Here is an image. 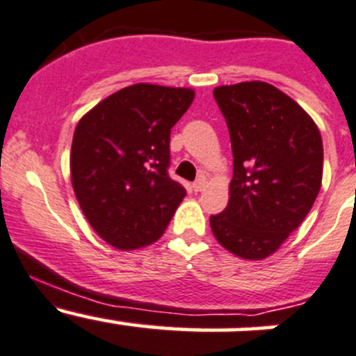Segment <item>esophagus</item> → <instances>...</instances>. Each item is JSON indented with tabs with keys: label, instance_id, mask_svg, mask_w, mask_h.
I'll use <instances>...</instances> for the list:
<instances>
[{
	"label": "esophagus",
	"instance_id": "1",
	"mask_svg": "<svg viewBox=\"0 0 356 356\" xmlns=\"http://www.w3.org/2000/svg\"><path fill=\"white\" fill-rule=\"evenodd\" d=\"M206 185H207V178L206 177H200L195 183H193L192 188H193V192H202V190L206 188Z\"/></svg>",
	"mask_w": 356,
	"mask_h": 356
}]
</instances>
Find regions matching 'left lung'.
Returning <instances> with one entry per match:
<instances>
[{"label": "left lung", "instance_id": "1", "mask_svg": "<svg viewBox=\"0 0 356 356\" xmlns=\"http://www.w3.org/2000/svg\"><path fill=\"white\" fill-rule=\"evenodd\" d=\"M234 154L228 206L209 218L216 241L242 259L268 258L302 223L322 186L323 145L308 112L263 81L213 91Z\"/></svg>", "mask_w": 356, "mask_h": 356}]
</instances>
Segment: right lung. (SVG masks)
Segmentation results:
<instances>
[{
	"mask_svg": "<svg viewBox=\"0 0 356 356\" xmlns=\"http://www.w3.org/2000/svg\"><path fill=\"white\" fill-rule=\"evenodd\" d=\"M195 91L138 83L104 98L79 119L70 179L81 211L112 248L156 242L186 195L170 178V135Z\"/></svg>",
	"mask_w": 356,
	"mask_h": 356,
	"instance_id": "add662e5",
	"label": "right lung"
}]
</instances>
